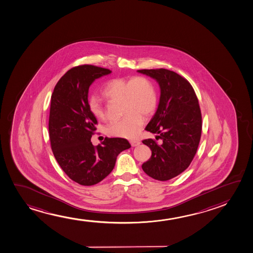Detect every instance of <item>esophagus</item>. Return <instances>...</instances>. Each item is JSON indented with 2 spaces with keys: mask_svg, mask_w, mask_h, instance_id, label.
Segmentation results:
<instances>
[{
  "mask_svg": "<svg viewBox=\"0 0 253 253\" xmlns=\"http://www.w3.org/2000/svg\"><path fill=\"white\" fill-rule=\"evenodd\" d=\"M130 144L132 146H138L140 145V142L138 140H130Z\"/></svg>",
  "mask_w": 253,
  "mask_h": 253,
  "instance_id": "34e87169",
  "label": "esophagus"
}]
</instances>
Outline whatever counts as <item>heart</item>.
<instances>
[{
  "label": "heart",
  "mask_w": 253,
  "mask_h": 253,
  "mask_svg": "<svg viewBox=\"0 0 253 253\" xmlns=\"http://www.w3.org/2000/svg\"><path fill=\"white\" fill-rule=\"evenodd\" d=\"M107 100H121L124 117L112 121L107 127L108 134L123 138L135 137L143 126V117L149 116L156 109L158 94L153 83L141 76L132 79L117 78L107 82L102 89ZM89 110L97 119L104 117L100 100L92 96L88 100Z\"/></svg>",
  "instance_id": "obj_1"
}]
</instances>
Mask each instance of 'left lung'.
<instances>
[{"label":"left lung","instance_id":"1","mask_svg":"<svg viewBox=\"0 0 253 253\" xmlns=\"http://www.w3.org/2000/svg\"><path fill=\"white\" fill-rule=\"evenodd\" d=\"M137 72L155 80L160 88L158 108L146 127L156 134L155 139L142 141L152 151L143 171L167 181L185 171L195 156L202 130L199 100L192 85L175 72L165 68Z\"/></svg>","mask_w":253,"mask_h":253}]
</instances>
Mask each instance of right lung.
Segmentation results:
<instances>
[{
    "instance_id": "add662e5",
    "label": "right lung",
    "mask_w": 253,
    "mask_h": 253,
    "mask_svg": "<svg viewBox=\"0 0 253 253\" xmlns=\"http://www.w3.org/2000/svg\"><path fill=\"white\" fill-rule=\"evenodd\" d=\"M111 73L92 65L71 68L51 96L48 130L53 155L65 173L80 185L103 180L113 171L118 155L131 147L122 138H106L97 146L91 142L97 120L89 110V87Z\"/></svg>"
}]
</instances>
